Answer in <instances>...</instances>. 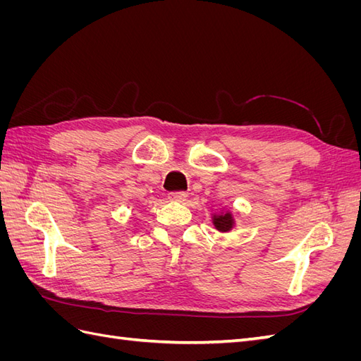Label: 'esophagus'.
Wrapping results in <instances>:
<instances>
[{"instance_id": "1", "label": "esophagus", "mask_w": 361, "mask_h": 361, "mask_svg": "<svg viewBox=\"0 0 361 361\" xmlns=\"http://www.w3.org/2000/svg\"><path fill=\"white\" fill-rule=\"evenodd\" d=\"M169 199L171 202H185L187 200V192L179 191V192H170L169 194Z\"/></svg>"}]
</instances>
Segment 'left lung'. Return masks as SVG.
<instances>
[{
  "instance_id": "1",
  "label": "left lung",
  "mask_w": 361,
  "mask_h": 361,
  "mask_svg": "<svg viewBox=\"0 0 361 361\" xmlns=\"http://www.w3.org/2000/svg\"><path fill=\"white\" fill-rule=\"evenodd\" d=\"M212 224L218 232L226 233V232L232 231V228L236 226V221H235V216H233L232 211L227 209V207L224 206L220 211L212 212Z\"/></svg>"
}]
</instances>
